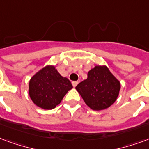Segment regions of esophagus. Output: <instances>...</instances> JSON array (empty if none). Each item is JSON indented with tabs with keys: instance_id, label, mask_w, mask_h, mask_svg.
I'll return each instance as SVG.
<instances>
[{
	"instance_id": "obj_1",
	"label": "esophagus",
	"mask_w": 149,
	"mask_h": 149,
	"mask_svg": "<svg viewBox=\"0 0 149 149\" xmlns=\"http://www.w3.org/2000/svg\"><path fill=\"white\" fill-rule=\"evenodd\" d=\"M72 84L73 87H76V86L78 84V81H72Z\"/></svg>"
}]
</instances>
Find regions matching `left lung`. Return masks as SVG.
Instances as JSON below:
<instances>
[{
  "instance_id": "8db88e82",
  "label": "left lung",
  "mask_w": 149,
  "mask_h": 149,
  "mask_svg": "<svg viewBox=\"0 0 149 149\" xmlns=\"http://www.w3.org/2000/svg\"><path fill=\"white\" fill-rule=\"evenodd\" d=\"M76 89L90 108L100 111L115 102L119 94L120 82L106 66H95Z\"/></svg>"
}]
</instances>
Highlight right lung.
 I'll return each mask as SVG.
<instances>
[{"label": "right lung", "mask_w": 149, "mask_h": 149, "mask_svg": "<svg viewBox=\"0 0 149 149\" xmlns=\"http://www.w3.org/2000/svg\"><path fill=\"white\" fill-rule=\"evenodd\" d=\"M72 88L71 82L60 75L54 66H46L33 76L29 83V95L35 105L46 110L56 107Z\"/></svg>", "instance_id": "add662e5"}]
</instances>
